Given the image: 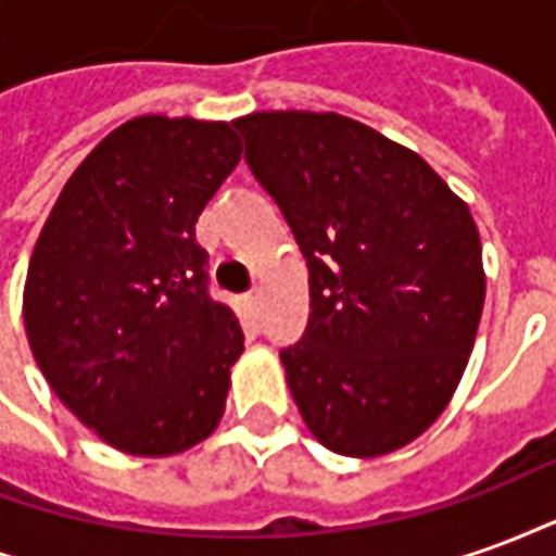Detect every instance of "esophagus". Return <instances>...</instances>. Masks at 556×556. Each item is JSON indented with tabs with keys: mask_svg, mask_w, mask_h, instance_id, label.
Segmentation results:
<instances>
[{
	"mask_svg": "<svg viewBox=\"0 0 556 556\" xmlns=\"http://www.w3.org/2000/svg\"><path fill=\"white\" fill-rule=\"evenodd\" d=\"M243 303L253 309V313H258V306H262V289H253L247 298H243Z\"/></svg>",
	"mask_w": 556,
	"mask_h": 556,
	"instance_id": "obj_1",
	"label": "esophagus"
}]
</instances>
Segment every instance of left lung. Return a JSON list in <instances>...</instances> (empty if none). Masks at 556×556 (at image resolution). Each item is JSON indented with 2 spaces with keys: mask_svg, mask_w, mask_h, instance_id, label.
<instances>
[{
  "mask_svg": "<svg viewBox=\"0 0 556 556\" xmlns=\"http://www.w3.org/2000/svg\"><path fill=\"white\" fill-rule=\"evenodd\" d=\"M309 267V321L279 351L327 450L375 458L450 405L485 301L477 223L417 151L339 113L235 122Z\"/></svg>",
  "mask_w": 556,
  "mask_h": 556,
  "instance_id": "obj_1",
  "label": "left lung"
}]
</instances>
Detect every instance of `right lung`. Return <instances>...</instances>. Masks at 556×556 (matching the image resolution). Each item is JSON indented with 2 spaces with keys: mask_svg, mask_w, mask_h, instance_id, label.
<instances>
[{
  "mask_svg": "<svg viewBox=\"0 0 556 556\" xmlns=\"http://www.w3.org/2000/svg\"><path fill=\"white\" fill-rule=\"evenodd\" d=\"M238 160L229 122L139 115L79 163L38 235L29 349L62 405L122 453H184L226 410L243 333L207 298L195 219Z\"/></svg>",
  "mask_w": 556,
  "mask_h": 556,
  "instance_id": "1",
  "label": "right lung"
}]
</instances>
